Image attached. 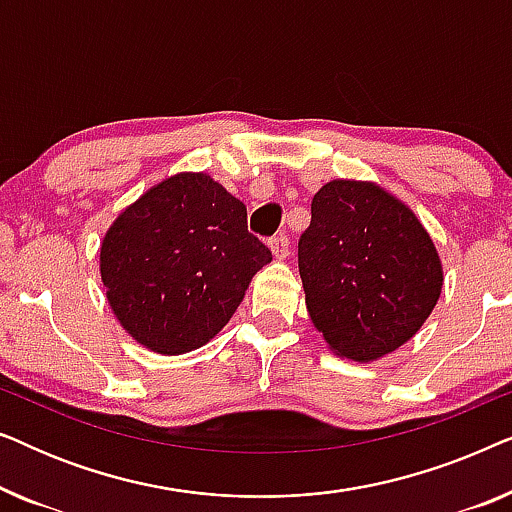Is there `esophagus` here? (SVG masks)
<instances>
[{
  "mask_svg": "<svg viewBox=\"0 0 512 512\" xmlns=\"http://www.w3.org/2000/svg\"><path fill=\"white\" fill-rule=\"evenodd\" d=\"M268 247H270L272 256H275L277 261H284V258L289 256V237H286V235H275L268 242Z\"/></svg>",
  "mask_w": 512,
  "mask_h": 512,
  "instance_id": "obj_1",
  "label": "esophagus"
}]
</instances>
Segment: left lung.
Instances as JSON below:
<instances>
[{"label": "left lung", "mask_w": 512, "mask_h": 512, "mask_svg": "<svg viewBox=\"0 0 512 512\" xmlns=\"http://www.w3.org/2000/svg\"><path fill=\"white\" fill-rule=\"evenodd\" d=\"M310 319L340 359L370 363L405 345L436 307L443 263L415 212L375 181L333 179L298 242Z\"/></svg>", "instance_id": "obj_1"}]
</instances>
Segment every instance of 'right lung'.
Returning <instances> with one entry per match:
<instances>
[{"label":"right lung","instance_id":"obj_1","mask_svg":"<svg viewBox=\"0 0 512 512\" xmlns=\"http://www.w3.org/2000/svg\"><path fill=\"white\" fill-rule=\"evenodd\" d=\"M272 261L247 230V207L205 172H177L123 209L100 244L111 312L163 356L207 345Z\"/></svg>","mask_w":512,"mask_h":512}]
</instances>
